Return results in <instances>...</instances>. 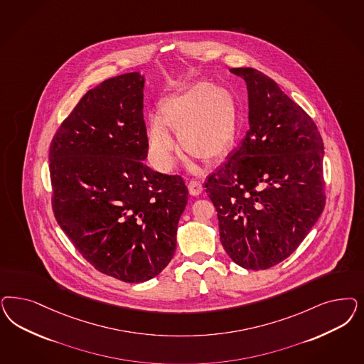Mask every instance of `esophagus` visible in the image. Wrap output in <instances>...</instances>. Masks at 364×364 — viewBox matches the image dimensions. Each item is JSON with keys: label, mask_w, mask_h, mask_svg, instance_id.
<instances>
[{"label": "esophagus", "mask_w": 364, "mask_h": 364, "mask_svg": "<svg viewBox=\"0 0 364 364\" xmlns=\"http://www.w3.org/2000/svg\"><path fill=\"white\" fill-rule=\"evenodd\" d=\"M188 191H190L191 196H200V193H202V190H203L202 183H200V181H197V179H191V181L188 182Z\"/></svg>", "instance_id": "esophagus-1"}]
</instances>
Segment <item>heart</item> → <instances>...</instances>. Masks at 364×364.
I'll use <instances>...</instances> for the list:
<instances>
[{
  "mask_svg": "<svg viewBox=\"0 0 364 364\" xmlns=\"http://www.w3.org/2000/svg\"><path fill=\"white\" fill-rule=\"evenodd\" d=\"M161 117L147 122L149 153L162 171L176 164L178 141L170 129L179 134L185 150L205 161L218 159L233 144L235 111L230 95L210 82H197L179 94L166 97L159 106Z\"/></svg>",
  "mask_w": 364,
  "mask_h": 364,
  "instance_id": "b5f03b06",
  "label": "heart"
}]
</instances>
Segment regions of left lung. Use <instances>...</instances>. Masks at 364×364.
<instances>
[{
	"label": "left lung",
	"instance_id": "1",
	"mask_svg": "<svg viewBox=\"0 0 364 364\" xmlns=\"http://www.w3.org/2000/svg\"><path fill=\"white\" fill-rule=\"evenodd\" d=\"M230 72L247 82L249 129L205 188L226 253L245 269H268L294 253L324 209V146L312 117L273 79Z\"/></svg>",
	"mask_w": 364,
	"mask_h": 364
}]
</instances>
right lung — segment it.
I'll return each instance as SVG.
<instances>
[{"label": "right lung", "mask_w": 364, "mask_h": 364, "mask_svg": "<svg viewBox=\"0 0 364 364\" xmlns=\"http://www.w3.org/2000/svg\"><path fill=\"white\" fill-rule=\"evenodd\" d=\"M144 79L131 72L90 90L49 147L52 210L95 269L124 282L159 274L174 256L188 203L181 176L151 170Z\"/></svg>", "instance_id": "add662e5"}]
</instances>
